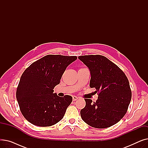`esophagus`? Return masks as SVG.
I'll list each match as a JSON object with an SVG mask.
<instances>
[{
    "label": "esophagus",
    "mask_w": 148,
    "mask_h": 148,
    "mask_svg": "<svg viewBox=\"0 0 148 148\" xmlns=\"http://www.w3.org/2000/svg\"><path fill=\"white\" fill-rule=\"evenodd\" d=\"M78 99H79V98L77 97H76V96H74V97H73V101H75L77 100Z\"/></svg>",
    "instance_id": "esophagus-1"
}]
</instances>
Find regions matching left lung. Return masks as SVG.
Wrapping results in <instances>:
<instances>
[{"mask_svg":"<svg viewBox=\"0 0 148 148\" xmlns=\"http://www.w3.org/2000/svg\"><path fill=\"white\" fill-rule=\"evenodd\" d=\"M89 69V86L98 94L95 103L84 99L86 106L80 111L83 121L97 128H106L118 123L127 112L131 91L127 76L109 59L101 55L78 58Z\"/></svg>","mask_w":148,"mask_h":148,"instance_id":"obj_1","label":"left lung"}]
</instances>
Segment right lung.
Wrapping results in <instances>:
<instances>
[{
	"instance_id": "obj_1",
	"label": "right lung",
	"mask_w": 148,
	"mask_h": 148,
	"mask_svg": "<svg viewBox=\"0 0 148 148\" xmlns=\"http://www.w3.org/2000/svg\"><path fill=\"white\" fill-rule=\"evenodd\" d=\"M76 56L47 55L31 64L21 75L16 92L20 111L31 123L50 127L64 118L71 103L70 95L60 97L53 93L67 66Z\"/></svg>"
}]
</instances>
